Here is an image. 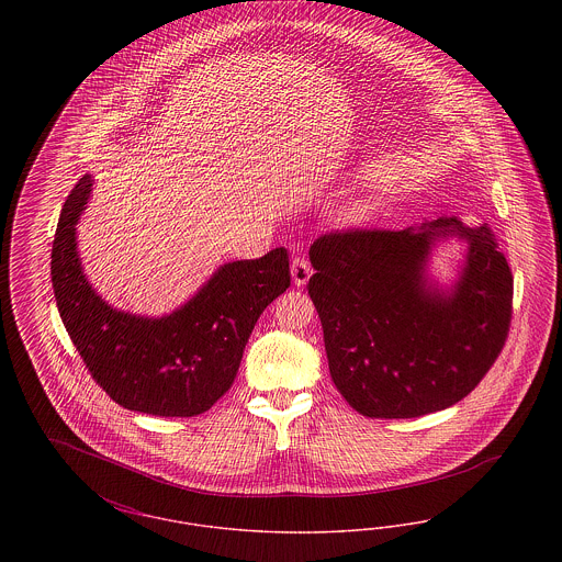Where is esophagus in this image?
I'll use <instances>...</instances> for the list:
<instances>
[{
    "mask_svg": "<svg viewBox=\"0 0 562 562\" xmlns=\"http://www.w3.org/2000/svg\"><path fill=\"white\" fill-rule=\"evenodd\" d=\"M291 273H293L294 286H303L312 276V266L303 257H296L291 266Z\"/></svg>",
    "mask_w": 562,
    "mask_h": 562,
    "instance_id": "34e87169",
    "label": "esophagus"
}]
</instances>
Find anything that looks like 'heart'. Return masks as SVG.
<instances>
[{
    "instance_id": "1",
    "label": "heart",
    "mask_w": 562,
    "mask_h": 562,
    "mask_svg": "<svg viewBox=\"0 0 562 562\" xmlns=\"http://www.w3.org/2000/svg\"><path fill=\"white\" fill-rule=\"evenodd\" d=\"M367 206H362V204H351L346 209V213H344V218L348 221V223H358V221H362L364 216H367Z\"/></svg>"
}]
</instances>
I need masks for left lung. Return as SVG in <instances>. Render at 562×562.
<instances>
[{
	"label": "left lung",
	"instance_id": "8db88e82",
	"mask_svg": "<svg viewBox=\"0 0 562 562\" xmlns=\"http://www.w3.org/2000/svg\"><path fill=\"white\" fill-rule=\"evenodd\" d=\"M469 241L449 292L428 280L438 239ZM307 291L324 330L333 383L364 417L411 419L453 406L506 346L514 280L486 223L457 216L419 227L324 234L310 248Z\"/></svg>",
	"mask_w": 562,
	"mask_h": 562
}]
</instances>
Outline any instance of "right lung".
Segmentation results:
<instances>
[{"label":"right lung","instance_id":"1","mask_svg":"<svg viewBox=\"0 0 562 562\" xmlns=\"http://www.w3.org/2000/svg\"><path fill=\"white\" fill-rule=\"evenodd\" d=\"M90 191L92 177L83 175L67 195L50 261L56 307L86 369L128 411L158 417L209 411L232 387L259 316L291 286L286 248L221 266L168 316L120 312L99 296L81 269L76 225Z\"/></svg>","mask_w":562,"mask_h":562}]
</instances>
